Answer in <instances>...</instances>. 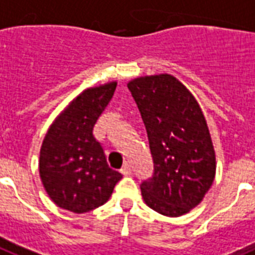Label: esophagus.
Masks as SVG:
<instances>
[{
    "label": "esophagus",
    "mask_w": 255,
    "mask_h": 255,
    "mask_svg": "<svg viewBox=\"0 0 255 255\" xmlns=\"http://www.w3.org/2000/svg\"><path fill=\"white\" fill-rule=\"evenodd\" d=\"M121 173L124 175H130L131 174V166H130L129 163H126V165H124V167L121 169Z\"/></svg>",
    "instance_id": "1"
}]
</instances>
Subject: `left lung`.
I'll return each mask as SVG.
<instances>
[{
    "label": "left lung",
    "instance_id": "8db88e82",
    "mask_svg": "<svg viewBox=\"0 0 255 255\" xmlns=\"http://www.w3.org/2000/svg\"><path fill=\"white\" fill-rule=\"evenodd\" d=\"M128 88L145 124L154 173L141 183L145 203L181 217L201 203L216 177V151L201 106L174 76L138 77Z\"/></svg>",
    "mask_w": 255,
    "mask_h": 255
}]
</instances>
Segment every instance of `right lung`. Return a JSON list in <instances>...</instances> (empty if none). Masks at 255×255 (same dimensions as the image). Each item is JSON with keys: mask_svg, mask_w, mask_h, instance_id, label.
<instances>
[{"mask_svg": "<svg viewBox=\"0 0 255 255\" xmlns=\"http://www.w3.org/2000/svg\"><path fill=\"white\" fill-rule=\"evenodd\" d=\"M117 82L85 89L53 121L39 150V177L57 206L82 214L110 198L121 173L110 169L93 129Z\"/></svg>", "mask_w": 255, "mask_h": 255, "instance_id": "right-lung-1", "label": "right lung"}]
</instances>
